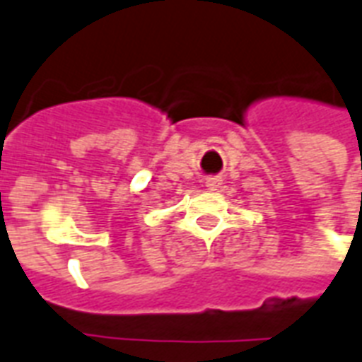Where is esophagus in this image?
<instances>
[{
    "mask_svg": "<svg viewBox=\"0 0 362 362\" xmlns=\"http://www.w3.org/2000/svg\"><path fill=\"white\" fill-rule=\"evenodd\" d=\"M206 185H207V189H211V190H215L217 189V187H219L221 185V179L219 177H209L206 181Z\"/></svg>",
    "mask_w": 362,
    "mask_h": 362,
    "instance_id": "1",
    "label": "esophagus"
}]
</instances>
